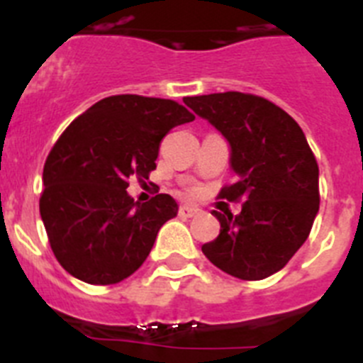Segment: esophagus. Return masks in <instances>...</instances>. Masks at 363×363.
<instances>
[{
  "instance_id": "esophagus-1",
  "label": "esophagus",
  "mask_w": 363,
  "mask_h": 363,
  "mask_svg": "<svg viewBox=\"0 0 363 363\" xmlns=\"http://www.w3.org/2000/svg\"><path fill=\"white\" fill-rule=\"evenodd\" d=\"M196 207H192V205H182L179 207V216H184V218H192V216H196L198 214Z\"/></svg>"
}]
</instances>
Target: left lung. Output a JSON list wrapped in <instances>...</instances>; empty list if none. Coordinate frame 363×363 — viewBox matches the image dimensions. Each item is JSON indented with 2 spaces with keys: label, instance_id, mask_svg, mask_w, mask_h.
<instances>
[{
  "label": "left lung",
  "instance_id": "left-lung-1",
  "mask_svg": "<svg viewBox=\"0 0 363 363\" xmlns=\"http://www.w3.org/2000/svg\"><path fill=\"white\" fill-rule=\"evenodd\" d=\"M184 101L229 143L236 182L220 196L243 200L236 216L213 211L220 234L201 251L230 277L264 280L287 265L318 214V163L306 134L259 96L220 92Z\"/></svg>",
  "mask_w": 363,
  "mask_h": 363
}]
</instances>
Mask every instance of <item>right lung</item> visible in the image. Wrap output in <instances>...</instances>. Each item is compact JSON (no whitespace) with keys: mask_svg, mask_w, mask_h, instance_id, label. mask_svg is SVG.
<instances>
[{"mask_svg":"<svg viewBox=\"0 0 363 363\" xmlns=\"http://www.w3.org/2000/svg\"><path fill=\"white\" fill-rule=\"evenodd\" d=\"M194 114L172 99L120 94L86 108L60 136L43 167L40 214L54 256L69 274L111 285L142 267L165 221L169 194L134 201L130 176L149 178L160 142Z\"/></svg>","mask_w":363,"mask_h":363,"instance_id":"1","label":"right lung"}]
</instances>
